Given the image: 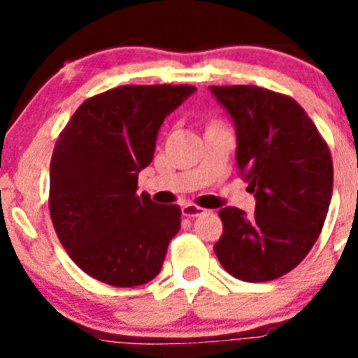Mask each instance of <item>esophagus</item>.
<instances>
[{
	"mask_svg": "<svg viewBox=\"0 0 358 358\" xmlns=\"http://www.w3.org/2000/svg\"><path fill=\"white\" fill-rule=\"evenodd\" d=\"M181 211H182V215H185V217H188V218L199 217V215L206 213V210H204V208L197 206V204H192V202L185 204V206L181 208Z\"/></svg>",
	"mask_w": 358,
	"mask_h": 358,
	"instance_id": "34e87169",
	"label": "esophagus"
}]
</instances>
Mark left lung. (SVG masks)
<instances>
[{
	"label": "left lung",
	"instance_id": "obj_1",
	"mask_svg": "<svg viewBox=\"0 0 358 358\" xmlns=\"http://www.w3.org/2000/svg\"><path fill=\"white\" fill-rule=\"evenodd\" d=\"M236 127V163L256 210L222 208L215 255L231 276L271 281L303 262L324 226L334 163L327 141L292 96L258 85H210Z\"/></svg>",
	"mask_w": 358,
	"mask_h": 358
}]
</instances>
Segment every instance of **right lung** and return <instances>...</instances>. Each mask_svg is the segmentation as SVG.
Segmentation results:
<instances>
[{
	"instance_id": "add662e5",
	"label": "right lung",
	"mask_w": 358,
	"mask_h": 358,
	"mask_svg": "<svg viewBox=\"0 0 358 358\" xmlns=\"http://www.w3.org/2000/svg\"><path fill=\"white\" fill-rule=\"evenodd\" d=\"M194 85H120L87 98L57 138L50 217L62 248L94 280L136 287L159 274L181 208L136 194L164 116Z\"/></svg>"
}]
</instances>
